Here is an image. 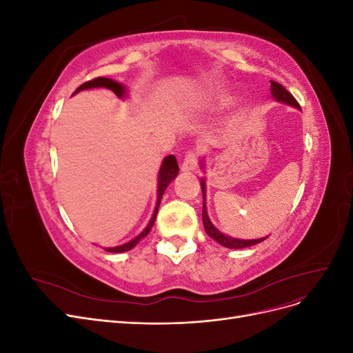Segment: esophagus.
Masks as SVG:
<instances>
[{
	"label": "esophagus",
	"mask_w": 353,
	"mask_h": 353,
	"mask_svg": "<svg viewBox=\"0 0 353 353\" xmlns=\"http://www.w3.org/2000/svg\"><path fill=\"white\" fill-rule=\"evenodd\" d=\"M197 157H199L197 150L187 152L184 159H183V163H181V169H183V170H194L196 166H197Z\"/></svg>",
	"instance_id": "1"
}]
</instances>
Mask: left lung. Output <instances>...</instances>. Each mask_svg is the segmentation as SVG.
I'll return each instance as SVG.
<instances>
[{
	"mask_svg": "<svg viewBox=\"0 0 353 353\" xmlns=\"http://www.w3.org/2000/svg\"><path fill=\"white\" fill-rule=\"evenodd\" d=\"M271 94L275 100L283 101L285 104H290L294 105V108L301 109V105H299L297 100L293 97V95L288 92L281 83L271 81ZM201 190H203V213H201V218H203V225H205V231L209 237H212L215 241H218L219 244H222L223 248H228V249H243V248H249V245L253 244H258L263 240H266L268 237H263V239H258V240H239V239H232L225 236V234H222L221 231H218L215 227H213V223L210 222L209 216H208V212H206V205H205V181H201Z\"/></svg>",
	"mask_w": 353,
	"mask_h": 353,
	"instance_id": "left-lung-1",
	"label": "left lung"
}]
</instances>
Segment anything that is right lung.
I'll return each instance as SVG.
<instances>
[{
    "label": "right lung",
    "instance_id": "add662e5",
    "mask_svg": "<svg viewBox=\"0 0 353 353\" xmlns=\"http://www.w3.org/2000/svg\"><path fill=\"white\" fill-rule=\"evenodd\" d=\"M97 87H104V88H109V90H112L117 97H123V94H125V88L122 87L121 83H117V82H114L113 79H109V78H94V79H91V81H87V82H83L81 87H78L77 88V91H74L73 94H77L78 91H81V90H88V88H97ZM178 170H179V168H178V162H176V159H175V156H168L165 160H163V163H162V168H160V170H159V188H157V203H156V209H154V213H153V216H152V219H150V222H148V225H147V228L140 234V236L138 237H135L132 241H130V243H126V244H122V245H119V248H110V249H105L108 252H110V253H121V252H128V250H131L132 248H135V245L140 243V240L141 239H144L148 232H150V230L153 228V225H154V221H156V216H157V210H159V206H160V200H162V196H163V193H165V190H166V187H168V184L170 183V181H172L176 175H178Z\"/></svg>",
    "mask_w": 353,
    "mask_h": 353
}]
</instances>
